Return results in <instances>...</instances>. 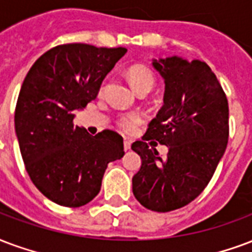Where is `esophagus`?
Masks as SVG:
<instances>
[{
  "mask_svg": "<svg viewBox=\"0 0 252 252\" xmlns=\"http://www.w3.org/2000/svg\"><path fill=\"white\" fill-rule=\"evenodd\" d=\"M131 150V140H124V151H129Z\"/></svg>",
  "mask_w": 252,
  "mask_h": 252,
  "instance_id": "34e87169",
  "label": "esophagus"
}]
</instances>
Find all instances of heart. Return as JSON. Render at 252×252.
Listing matches in <instances>:
<instances>
[{
	"instance_id": "1",
	"label": "heart",
	"mask_w": 252,
	"mask_h": 252,
	"mask_svg": "<svg viewBox=\"0 0 252 252\" xmlns=\"http://www.w3.org/2000/svg\"><path fill=\"white\" fill-rule=\"evenodd\" d=\"M128 80H129L132 88L135 89L136 92L140 89H150L151 91L155 84V76L152 70L144 65H133L128 69ZM139 124H140V117L136 116V115L126 116L121 121V126L126 132L135 131L136 126Z\"/></svg>"
}]
</instances>
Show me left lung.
Segmentation results:
<instances>
[{"instance_id": "obj_1", "label": "left lung", "mask_w": 252, "mask_h": 252, "mask_svg": "<svg viewBox=\"0 0 252 252\" xmlns=\"http://www.w3.org/2000/svg\"><path fill=\"white\" fill-rule=\"evenodd\" d=\"M152 65L164 79V104L132 144L141 159L132 191L145 208L168 212L192 202L211 180L228 141V102L204 61L172 56ZM151 138L169 147L164 160L148 147Z\"/></svg>"}]
</instances>
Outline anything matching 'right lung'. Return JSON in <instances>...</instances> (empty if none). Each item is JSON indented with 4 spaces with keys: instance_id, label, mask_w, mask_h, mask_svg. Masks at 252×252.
Instances as JSON below:
<instances>
[{
    "instance_id": "obj_1",
    "label": "right lung",
    "mask_w": 252,
    "mask_h": 252,
    "mask_svg": "<svg viewBox=\"0 0 252 252\" xmlns=\"http://www.w3.org/2000/svg\"><path fill=\"white\" fill-rule=\"evenodd\" d=\"M126 48L65 44L45 52L22 83L14 126L33 184L49 200L81 207L100 192L108 164L124 156L117 132L89 135L74 111L97 97L102 80Z\"/></svg>"
}]
</instances>
